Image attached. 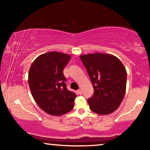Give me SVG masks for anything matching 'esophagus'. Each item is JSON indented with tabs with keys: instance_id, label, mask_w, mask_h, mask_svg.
I'll return each instance as SVG.
<instances>
[{
	"instance_id": "1",
	"label": "esophagus",
	"mask_w": 150,
	"mask_h": 150,
	"mask_svg": "<svg viewBox=\"0 0 150 150\" xmlns=\"http://www.w3.org/2000/svg\"><path fill=\"white\" fill-rule=\"evenodd\" d=\"M82 93H83V91H82V89H80L78 90V93L80 94V95H81Z\"/></svg>"
}]
</instances>
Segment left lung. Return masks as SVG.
Instances as JSON below:
<instances>
[{"mask_svg": "<svg viewBox=\"0 0 150 150\" xmlns=\"http://www.w3.org/2000/svg\"><path fill=\"white\" fill-rule=\"evenodd\" d=\"M94 89L87 100L92 111L108 115L120 106L124 98L127 73L121 61L113 55L94 53L81 55Z\"/></svg>", "mask_w": 150, "mask_h": 150, "instance_id": "left-lung-1", "label": "left lung"}]
</instances>
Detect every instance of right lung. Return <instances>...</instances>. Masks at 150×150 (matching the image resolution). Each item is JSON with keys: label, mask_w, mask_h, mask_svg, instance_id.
I'll return each mask as SVG.
<instances>
[{"label": "right lung", "mask_w": 150, "mask_h": 150, "mask_svg": "<svg viewBox=\"0 0 150 150\" xmlns=\"http://www.w3.org/2000/svg\"><path fill=\"white\" fill-rule=\"evenodd\" d=\"M69 55L50 52L40 55L28 71V85L35 101L49 115L59 116L72 110L76 95L66 87L63 69Z\"/></svg>", "instance_id": "right-lung-1"}]
</instances>
